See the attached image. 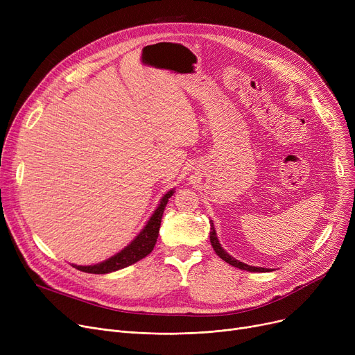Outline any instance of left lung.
<instances>
[{
  "instance_id": "obj_1",
  "label": "left lung",
  "mask_w": 355,
  "mask_h": 355,
  "mask_svg": "<svg viewBox=\"0 0 355 355\" xmlns=\"http://www.w3.org/2000/svg\"><path fill=\"white\" fill-rule=\"evenodd\" d=\"M210 229H211V232H210L211 246H213L214 252L217 253V256H218L220 259L225 260V262H227L229 265H232V266H234V268H239V269H241V270H249V272H269V270H272V269H268V268L250 266V265H246V263H243V262H240V260L234 259L232 254H229L225 249L221 248L220 241H218V239H217V233H216V230H214V223H213V221H210Z\"/></svg>"
}]
</instances>
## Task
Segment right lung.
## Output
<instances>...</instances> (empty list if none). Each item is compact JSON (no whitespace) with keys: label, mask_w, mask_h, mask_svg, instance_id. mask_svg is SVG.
<instances>
[{"label":"right lung","mask_w":355,"mask_h":355,"mask_svg":"<svg viewBox=\"0 0 355 355\" xmlns=\"http://www.w3.org/2000/svg\"><path fill=\"white\" fill-rule=\"evenodd\" d=\"M174 189H171L170 191H166L158 207L155 209V211L153 213V216L149 217V220L146 221V225L144 226V229L135 236V239L130 241L128 246H125L121 252H118L116 254L110 256L109 259L103 260V262H99L96 265H87V266H82V265H73V268H76L78 270L86 272V273H98V275H105V273H110L115 272L119 269H123L126 266H130L137 263L138 260L144 259L145 256H148L154 250V246L157 243L158 239V233H159V226H161V218L164 214V209L168 202V198H170L174 194Z\"/></svg>","instance_id":"right-lung-1"}]
</instances>
